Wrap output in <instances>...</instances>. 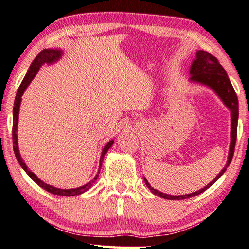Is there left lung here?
<instances>
[{"instance_id":"1","label":"left lung","mask_w":249,"mask_h":249,"mask_svg":"<svg viewBox=\"0 0 249 249\" xmlns=\"http://www.w3.org/2000/svg\"><path fill=\"white\" fill-rule=\"evenodd\" d=\"M190 78L189 83L201 85L204 87L210 88L214 93L217 94L218 98L221 100V102L225 104L226 107L230 110L231 116V133H230V148H229V155H228L227 163L224 166L219 174H218L214 179H213L210 184H207L204 188H201L200 190L192 192L188 195H180V196H172L163 194L159 190L155 189L151 187L145 177L144 181L146 186L148 187L149 190L153 192L155 196H158L162 199L166 200H184L188 199V197L195 196L202 194L203 191L209 189L210 187L215 184V182L220 178L222 174L227 171V167L231 163L233 154H234V147L236 142V134H237V120H238V100L234 89L232 87V84L230 82L229 77H228L227 72L225 69L221 67V64L218 62V60L204 50H197L195 55V59L192 60L191 67H190Z\"/></svg>"}]
</instances>
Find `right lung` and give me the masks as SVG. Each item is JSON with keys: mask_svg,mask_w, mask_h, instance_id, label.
Wrapping results in <instances>:
<instances>
[{"mask_svg": "<svg viewBox=\"0 0 249 249\" xmlns=\"http://www.w3.org/2000/svg\"><path fill=\"white\" fill-rule=\"evenodd\" d=\"M64 54L62 49L59 48H48V49H44L40 52L36 58L33 60L32 64L30 65V68L28 70L27 74H25L23 80L21 82L19 86V89L17 91L16 98H15V102H14V109H13V143H14V153L15 156H16L17 161L19 162L20 166L22 167L24 170L25 173H27L31 179L34 180L36 184L44 188L46 191L50 192L53 195H57V196H78L82 195L84 192H86L87 190H89L91 187H92L93 182L98 179L101 167H102V162L104 160V156L107 153L108 149L110 148L111 146L114 144V140H110L107 144H106L103 149H102V154H101V158H100V166H99V171L98 174L94 176V178L92 180H90L87 184L84 186L77 187V188H72V189H61V188H57V187H53L49 184H46L44 182L42 179H39L38 177L35 175L33 172L29 169L25 164V162L23 161V159L21 158V155L19 153V146H18V135H17V131H18V119H19V109H20V104H21V96L23 95L24 91L27 90V88L29 87V85L31 84V82L33 80V78L35 77V75L38 73V71L42 67L43 64H53L58 62V61L62 58V55Z\"/></svg>", "mask_w": 249, "mask_h": 249, "instance_id": "right-lung-1", "label": "right lung"}]
</instances>
